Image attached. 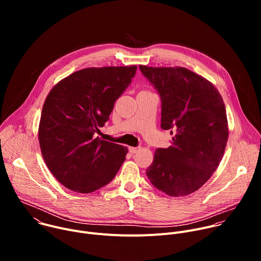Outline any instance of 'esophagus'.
<instances>
[{"label": "esophagus", "instance_id": "obj_1", "mask_svg": "<svg viewBox=\"0 0 261 261\" xmlns=\"http://www.w3.org/2000/svg\"><path fill=\"white\" fill-rule=\"evenodd\" d=\"M139 150H140L139 146H130V147H129V152L132 153V154L137 153Z\"/></svg>", "mask_w": 261, "mask_h": 261}]
</instances>
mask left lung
Wrapping results in <instances>:
<instances>
[{
    "instance_id": "obj_1",
    "label": "left lung",
    "mask_w": 261,
    "mask_h": 261,
    "mask_svg": "<svg viewBox=\"0 0 261 261\" xmlns=\"http://www.w3.org/2000/svg\"><path fill=\"white\" fill-rule=\"evenodd\" d=\"M162 101L161 128L174 133L171 145L157 148L146 175L173 197L189 195L218 168L228 139L225 104L216 87L184 67L139 65Z\"/></svg>"
}]
</instances>
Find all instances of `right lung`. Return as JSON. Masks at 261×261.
<instances>
[{
	"label": "right lung",
	"instance_id": "1",
	"mask_svg": "<svg viewBox=\"0 0 261 261\" xmlns=\"http://www.w3.org/2000/svg\"><path fill=\"white\" fill-rule=\"evenodd\" d=\"M136 69V65L85 68L48 93L39 122V144L46 166L67 189L94 192L113 180L124 163L127 146L95 134L108 121Z\"/></svg>",
	"mask_w": 261,
	"mask_h": 261
}]
</instances>
